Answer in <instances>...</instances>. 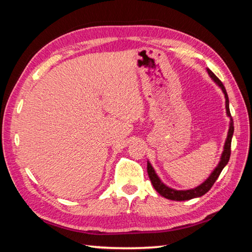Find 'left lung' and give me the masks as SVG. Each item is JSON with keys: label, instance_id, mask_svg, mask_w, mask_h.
<instances>
[{"label": "left lung", "instance_id": "1", "mask_svg": "<svg viewBox=\"0 0 252 252\" xmlns=\"http://www.w3.org/2000/svg\"><path fill=\"white\" fill-rule=\"evenodd\" d=\"M207 71H208V75L212 77V79L216 82L219 87H220L222 93L225 94L226 110H227L228 116L230 117V126H229V131H228L225 146H223V152L221 155L220 162H219L218 166L215 168L214 172L210 174V176L203 183L202 185H199L198 187H196V189H189V190H176V189H170V187H167L166 185H164L161 182V180L158 177L157 174H155L152 165H151V164L148 162V174H149L151 183H152V185L155 189V190H157L159 195H162L163 197H165L167 199L178 200V202H180V200H189V199L195 198V197H200V196L205 195L210 189H212L214 183L217 181V178L219 177V175H220L222 168L227 165V163L230 158L231 139H232V134H234V120H232L230 110H229V100H228L227 91L225 89V86L222 85V82L217 78V76L215 75L212 70L207 69Z\"/></svg>", "mask_w": 252, "mask_h": 252}]
</instances>
